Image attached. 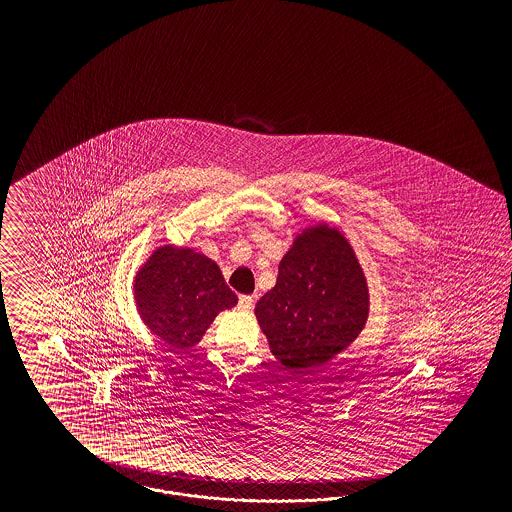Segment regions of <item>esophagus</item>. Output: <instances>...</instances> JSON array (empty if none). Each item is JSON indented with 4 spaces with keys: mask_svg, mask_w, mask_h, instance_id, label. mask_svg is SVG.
Wrapping results in <instances>:
<instances>
[{
    "mask_svg": "<svg viewBox=\"0 0 512 512\" xmlns=\"http://www.w3.org/2000/svg\"><path fill=\"white\" fill-rule=\"evenodd\" d=\"M253 306V296L242 295L238 298V310L249 311Z\"/></svg>",
    "mask_w": 512,
    "mask_h": 512,
    "instance_id": "esophagus-1",
    "label": "esophagus"
}]
</instances>
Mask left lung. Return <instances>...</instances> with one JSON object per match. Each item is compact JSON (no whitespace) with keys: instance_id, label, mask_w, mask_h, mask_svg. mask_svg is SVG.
<instances>
[{"instance_id":"left-lung-1","label":"left lung","mask_w":512,"mask_h":512,"mask_svg":"<svg viewBox=\"0 0 512 512\" xmlns=\"http://www.w3.org/2000/svg\"><path fill=\"white\" fill-rule=\"evenodd\" d=\"M276 285L255 317L272 355L289 370L323 366L345 351L370 315L368 279L338 227H302L279 261Z\"/></svg>"}]
</instances>
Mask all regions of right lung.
Instances as JSON below:
<instances>
[{"label":"right lung","mask_w":512,"mask_h":512,"mask_svg":"<svg viewBox=\"0 0 512 512\" xmlns=\"http://www.w3.org/2000/svg\"><path fill=\"white\" fill-rule=\"evenodd\" d=\"M131 291L140 321L176 351L195 347L217 313L238 304L216 261L171 242L140 264Z\"/></svg>","instance_id":"obj_1"}]
</instances>
